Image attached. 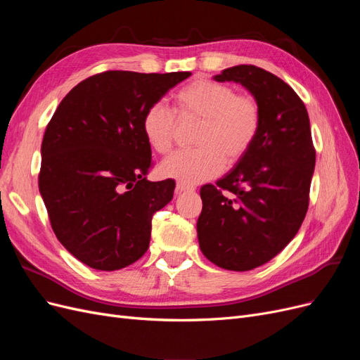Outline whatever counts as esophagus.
Instances as JSON below:
<instances>
[{
	"label": "esophagus",
	"mask_w": 360,
	"mask_h": 360,
	"mask_svg": "<svg viewBox=\"0 0 360 360\" xmlns=\"http://www.w3.org/2000/svg\"><path fill=\"white\" fill-rule=\"evenodd\" d=\"M195 188L189 186V184H184V183H177V192L183 193V192H193Z\"/></svg>",
	"instance_id": "esophagus-1"
}]
</instances>
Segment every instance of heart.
<instances>
[{"mask_svg": "<svg viewBox=\"0 0 360 360\" xmlns=\"http://www.w3.org/2000/svg\"><path fill=\"white\" fill-rule=\"evenodd\" d=\"M181 120L200 122L195 150L177 151L160 163L163 177L184 184L210 180L242 160L259 132V106L252 96L236 94L233 86L209 79H195L176 94ZM141 130L151 150L167 155L174 146L177 123L163 103H153L141 120Z\"/></svg>", "mask_w": 360, "mask_h": 360, "instance_id": "heart-1", "label": "heart"}]
</instances>
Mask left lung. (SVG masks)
Instances as JSON below:
<instances>
[{
    "label": "left lung",
    "instance_id": "1",
    "mask_svg": "<svg viewBox=\"0 0 360 360\" xmlns=\"http://www.w3.org/2000/svg\"><path fill=\"white\" fill-rule=\"evenodd\" d=\"M213 79L243 85L259 106L261 124L246 156L216 186L201 188L198 242L217 267L246 271L276 257L308 212L315 167L311 124L296 91L264 69L242 64Z\"/></svg>",
    "mask_w": 360,
    "mask_h": 360
}]
</instances>
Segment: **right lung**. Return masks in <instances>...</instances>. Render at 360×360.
Listing matches in <instances>:
<instances>
[{"label": "right lung", "instance_id": "add662e5", "mask_svg": "<svg viewBox=\"0 0 360 360\" xmlns=\"http://www.w3.org/2000/svg\"><path fill=\"white\" fill-rule=\"evenodd\" d=\"M191 72L110 70L90 76L58 105L41 143L39 191L60 243L96 270L135 263L150 245L151 217L176 181H148L147 108Z\"/></svg>", "mask_w": 360, "mask_h": 360}]
</instances>
